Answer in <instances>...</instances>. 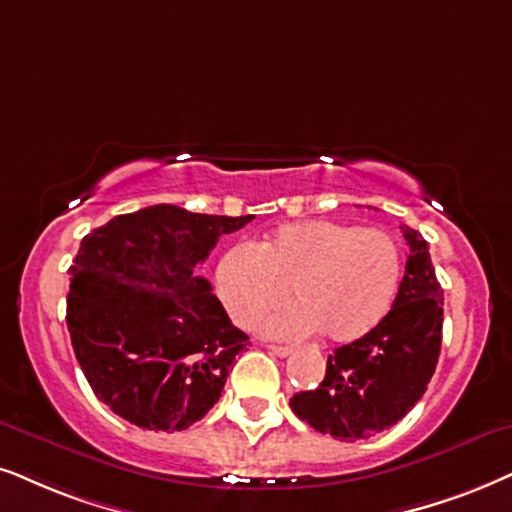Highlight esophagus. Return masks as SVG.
<instances>
[{"label": "esophagus", "mask_w": 512, "mask_h": 512, "mask_svg": "<svg viewBox=\"0 0 512 512\" xmlns=\"http://www.w3.org/2000/svg\"><path fill=\"white\" fill-rule=\"evenodd\" d=\"M271 354H276V357H288V354H293V347H286V345H269Z\"/></svg>", "instance_id": "1"}]
</instances>
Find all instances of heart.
<instances>
[{"label": "heart", "instance_id": "heart-1", "mask_svg": "<svg viewBox=\"0 0 512 512\" xmlns=\"http://www.w3.org/2000/svg\"><path fill=\"white\" fill-rule=\"evenodd\" d=\"M401 281V250L390 231L309 219L276 229L252 250L236 245L217 264V295L248 328L290 295L297 302L262 323L264 335L349 342L373 331Z\"/></svg>", "mask_w": 512, "mask_h": 512}]
</instances>
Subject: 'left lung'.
<instances>
[{
	"label": "left lung",
	"mask_w": 512,
	"mask_h": 512,
	"mask_svg": "<svg viewBox=\"0 0 512 512\" xmlns=\"http://www.w3.org/2000/svg\"><path fill=\"white\" fill-rule=\"evenodd\" d=\"M409 257L399 293L385 319L328 354L314 390L290 399L295 416L323 435L354 442L399 423L428 390L442 349L444 290L425 238L401 226Z\"/></svg>",
	"instance_id": "left-lung-1"
}]
</instances>
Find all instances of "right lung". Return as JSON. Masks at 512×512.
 I'll list each match as a JSON object with an SVG mask.
<instances>
[{"mask_svg":"<svg viewBox=\"0 0 512 512\" xmlns=\"http://www.w3.org/2000/svg\"><path fill=\"white\" fill-rule=\"evenodd\" d=\"M252 215H198L177 205L118 215L82 238L70 267L66 321L96 397L146 430H186L222 397L248 335L208 278L219 236Z\"/></svg>","mask_w":512,"mask_h":512,"instance_id":"right-lung-1","label":"right lung"}]
</instances>
